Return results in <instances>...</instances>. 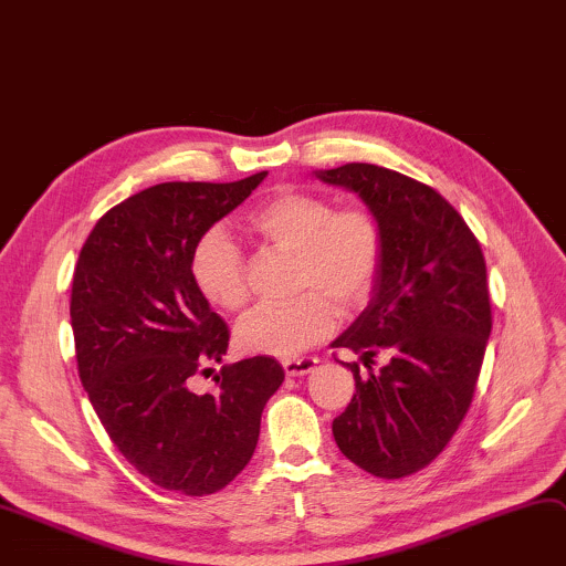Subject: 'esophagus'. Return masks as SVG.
Returning <instances> with one entry per match:
<instances>
[{
    "instance_id": "34e87169",
    "label": "esophagus",
    "mask_w": 566,
    "mask_h": 566,
    "mask_svg": "<svg viewBox=\"0 0 566 566\" xmlns=\"http://www.w3.org/2000/svg\"><path fill=\"white\" fill-rule=\"evenodd\" d=\"M316 364H318V357H297V359L282 361L286 375H291V378H297V375H305V373L314 370Z\"/></svg>"
}]
</instances>
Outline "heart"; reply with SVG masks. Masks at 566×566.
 <instances>
[{"instance_id":"obj_1","label":"heart","mask_w":566,"mask_h":566,"mask_svg":"<svg viewBox=\"0 0 566 566\" xmlns=\"http://www.w3.org/2000/svg\"><path fill=\"white\" fill-rule=\"evenodd\" d=\"M245 228L269 248L297 256L300 293L284 305H261L239 323V346L248 353L300 355L334 329L338 307L361 310L378 286L385 234L378 213L366 205L336 207L321 193L286 188L254 207ZM191 277L220 310L237 312L248 303L245 254L220 228L196 243Z\"/></svg>"}]
</instances>
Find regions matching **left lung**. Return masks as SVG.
I'll use <instances>...</instances> for the list:
<instances>
[{
	"instance_id": "8db88e82",
	"label": "left lung",
	"mask_w": 566,
	"mask_h": 566,
	"mask_svg": "<svg viewBox=\"0 0 566 566\" xmlns=\"http://www.w3.org/2000/svg\"><path fill=\"white\" fill-rule=\"evenodd\" d=\"M316 175L355 191L385 234L370 303L332 344L368 370L342 361L355 394L332 423L334 441L366 473L405 478L441 453L473 400L492 332L484 254L458 209L423 181L373 164Z\"/></svg>"
}]
</instances>
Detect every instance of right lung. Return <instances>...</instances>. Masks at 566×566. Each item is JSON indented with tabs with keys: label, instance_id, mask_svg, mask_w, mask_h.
Returning <instances> with one entry per match:
<instances>
[{
	"label": "right lung",
	"instance_id": "obj_1",
	"mask_svg": "<svg viewBox=\"0 0 566 566\" xmlns=\"http://www.w3.org/2000/svg\"><path fill=\"white\" fill-rule=\"evenodd\" d=\"M266 175L149 186L97 220L74 269L70 318L91 405L138 473L184 496L213 494L245 469L284 382L282 366L259 355L196 389L228 353L230 329L198 291L191 254Z\"/></svg>",
	"mask_w": 566,
	"mask_h": 566
}]
</instances>
